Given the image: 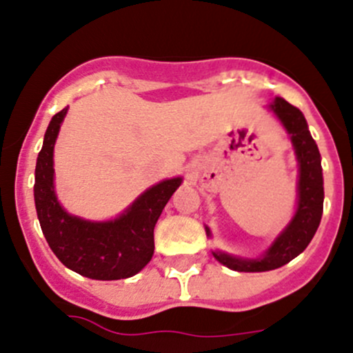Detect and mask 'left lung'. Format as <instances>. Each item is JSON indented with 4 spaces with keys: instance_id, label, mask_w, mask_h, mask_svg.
<instances>
[{
    "instance_id": "obj_1",
    "label": "left lung",
    "mask_w": 353,
    "mask_h": 353,
    "mask_svg": "<svg viewBox=\"0 0 353 353\" xmlns=\"http://www.w3.org/2000/svg\"><path fill=\"white\" fill-rule=\"evenodd\" d=\"M270 108L287 128L292 144H294L296 161H299V185H296L299 202H296V211L292 221L259 259H245V257L230 256V254L212 252V256L223 266L240 271V273L271 271L290 263L309 245L323 216L324 187L321 154L307 127L305 118L299 108L292 106L281 97H276L270 104ZM205 233L211 236L208 226H205Z\"/></svg>"
}]
</instances>
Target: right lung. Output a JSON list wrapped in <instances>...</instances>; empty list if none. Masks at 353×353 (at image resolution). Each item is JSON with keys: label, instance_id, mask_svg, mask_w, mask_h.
Listing matches in <instances>:
<instances>
[{"label": "right lung", "instance_id": "add662e5", "mask_svg": "<svg viewBox=\"0 0 353 353\" xmlns=\"http://www.w3.org/2000/svg\"><path fill=\"white\" fill-rule=\"evenodd\" d=\"M66 108L54 114L37 156L34 201L44 236L68 270L90 280H123L137 274L154 254V226L181 178L148 188L121 216L87 221L68 214L54 194L53 151Z\"/></svg>", "mask_w": 353, "mask_h": 353}]
</instances>
